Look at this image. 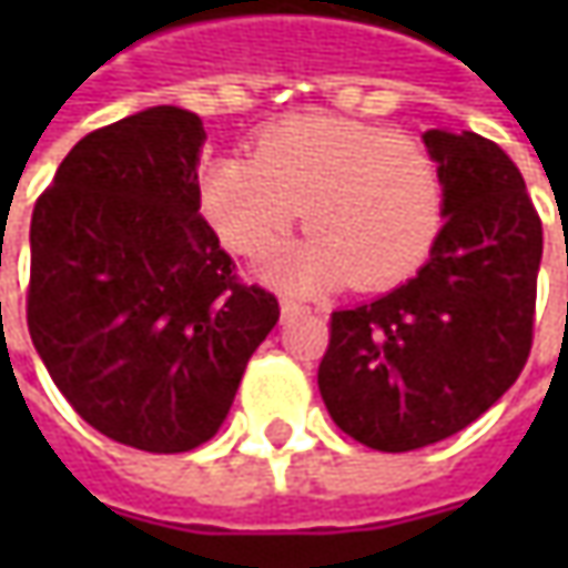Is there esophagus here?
<instances>
[{
    "label": "esophagus",
    "mask_w": 568,
    "mask_h": 568,
    "mask_svg": "<svg viewBox=\"0 0 568 568\" xmlns=\"http://www.w3.org/2000/svg\"><path fill=\"white\" fill-rule=\"evenodd\" d=\"M303 313H306V306H303V303H296V300H291V296H281V316H284V322L303 316Z\"/></svg>",
    "instance_id": "esophagus-1"
}]
</instances>
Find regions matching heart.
Returning a JSON list of instances; mask_svg holds the SVG:
<instances>
[{"label":"heart","mask_w":568,"mask_h":568,"mask_svg":"<svg viewBox=\"0 0 568 568\" xmlns=\"http://www.w3.org/2000/svg\"><path fill=\"white\" fill-rule=\"evenodd\" d=\"M202 214L236 255L265 258L294 230H313L272 268L277 287L310 294L354 277L388 287L433 250L446 186L424 144L379 125L296 113L258 132L250 158H221L199 189Z\"/></svg>","instance_id":"1"}]
</instances>
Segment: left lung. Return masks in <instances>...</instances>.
Listing matches in <instances>:
<instances>
[{
    "mask_svg": "<svg viewBox=\"0 0 568 568\" xmlns=\"http://www.w3.org/2000/svg\"><path fill=\"white\" fill-rule=\"evenodd\" d=\"M446 186L429 262L392 294L332 313L318 392L379 452L455 436L499 402L535 338L544 227L509 154L477 132H424Z\"/></svg>",
    "mask_w": 568,
    "mask_h": 568,
    "instance_id": "obj_1",
    "label": "left lung"
}]
</instances>
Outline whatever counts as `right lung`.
<instances>
[{"label":"right lung","mask_w":568,"mask_h":568,"mask_svg":"<svg viewBox=\"0 0 568 568\" xmlns=\"http://www.w3.org/2000/svg\"><path fill=\"white\" fill-rule=\"evenodd\" d=\"M202 120L151 106L84 135L31 217L28 332L81 420L173 455L227 417L281 316L199 214Z\"/></svg>","instance_id":"right-lung-1"}]
</instances>
